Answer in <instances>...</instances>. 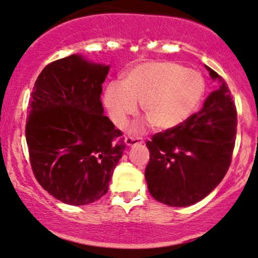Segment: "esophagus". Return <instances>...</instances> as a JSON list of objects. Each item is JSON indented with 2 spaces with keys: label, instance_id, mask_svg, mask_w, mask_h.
I'll return each mask as SVG.
<instances>
[{
  "label": "esophagus",
  "instance_id": "obj_1",
  "mask_svg": "<svg viewBox=\"0 0 258 258\" xmlns=\"http://www.w3.org/2000/svg\"><path fill=\"white\" fill-rule=\"evenodd\" d=\"M125 143L127 147H133V146H137V144L143 143V139L141 137H127L125 139Z\"/></svg>",
  "mask_w": 258,
  "mask_h": 258
}]
</instances>
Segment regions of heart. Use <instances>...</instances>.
<instances>
[{
    "mask_svg": "<svg viewBox=\"0 0 258 258\" xmlns=\"http://www.w3.org/2000/svg\"><path fill=\"white\" fill-rule=\"evenodd\" d=\"M205 81L199 73L172 61H153L136 67L123 85L111 82L104 103L117 126H123L142 104L144 116L154 128L179 126L199 105Z\"/></svg>",
    "mask_w": 258,
    "mask_h": 258,
    "instance_id": "heart-1",
    "label": "heart"
}]
</instances>
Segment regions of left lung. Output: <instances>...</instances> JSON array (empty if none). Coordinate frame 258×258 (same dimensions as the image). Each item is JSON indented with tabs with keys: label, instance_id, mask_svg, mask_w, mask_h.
I'll use <instances>...</instances> for the list:
<instances>
[{
	"label": "left lung",
	"instance_id": "8db88e82",
	"mask_svg": "<svg viewBox=\"0 0 258 258\" xmlns=\"http://www.w3.org/2000/svg\"><path fill=\"white\" fill-rule=\"evenodd\" d=\"M221 87L207 97L203 109L173 128L147 142L149 193L168 206H190L221 183L232 162L238 114L223 78L206 67Z\"/></svg>",
	"mask_w": 258,
	"mask_h": 258
}]
</instances>
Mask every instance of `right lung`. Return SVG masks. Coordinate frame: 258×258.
I'll return each instance as SVG.
<instances>
[{
	"mask_svg": "<svg viewBox=\"0 0 258 258\" xmlns=\"http://www.w3.org/2000/svg\"><path fill=\"white\" fill-rule=\"evenodd\" d=\"M109 65L81 55L52 61L31 93L25 137L35 178L55 199L79 206L108 191L126 148L122 132L103 114Z\"/></svg>",
	"mask_w": 258,
	"mask_h": 258,
	"instance_id": "right-lung-1",
	"label": "right lung"
}]
</instances>
